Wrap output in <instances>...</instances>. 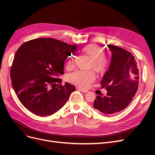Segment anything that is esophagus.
<instances>
[{
  "mask_svg": "<svg viewBox=\"0 0 155 155\" xmlns=\"http://www.w3.org/2000/svg\"><path fill=\"white\" fill-rule=\"evenodd\" d=\"M79 91H81V92H83V93H87V92H88V91L84 90V89H82V88H79Z\"/></svg>",
  "mask_w": 155,
  "mask_h": 155,
  "instance_id": "obj_1",
  "label": "esophagus"
}]
</instances>
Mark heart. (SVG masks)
<instances>
[{
	"label": "heart",
	"instance_id": "b5f03b06",
	"mask_svg": "<svg viewBox=\"0 0 155 155\" xmlns=\"http://www.w3.org/2000/svg\"><path fill=\"white\" fill-rule=\"evenodd\" d=\"M82 52L90 58L88 68H92L97 74H103L105 72L109 64V60L104 54V49L96 44L88 45L81 49ZM74 56L70 55L64 61V67L69 70L74 67ZM95 79V75L91 70L81 71L77 70L67 75V80L73 85L87 88L90 83Z\"/></svg>",
	"mask_w": 155,
	"mask_h": 155
}]
</instances>
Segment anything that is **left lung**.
<instances>
[{
    "label": "left lung",
    "mask_w": 155,
    "mask_h": 155,
    "mask_svg": "<svg viewBox=\"0 0 155 155\" xmlns=\"http://www.w3.org/2000/svg\"><path fill=\"white\" fill-rule=\"evenodd\" d=\"M112 52L109 68L101 81L107 96H97L93 107L110 115L125 109L132 101L139 85L138 64L129 51L117 46L107 45ZM107 48V47H106Z\"/></svg>",
    "instance_id": "1"
}]
</instances>
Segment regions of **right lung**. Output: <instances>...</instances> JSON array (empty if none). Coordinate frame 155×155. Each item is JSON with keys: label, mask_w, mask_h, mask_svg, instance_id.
Instances as JSON below:
<instances>
[{"label": "right lung", "mask_w": 155, "mask_h": 155, "mask_svg": "<svg viewBox=\"0 0 155 155\" xmlns=\"http://www.w3.org/2000/svg\"><path fill=\"white\" fill-rule=\"evenodd\" d=\"M77 45L52 38L23 43L16 51L10 70L12 87L21 104L37 116L54 114L76 90L68 83L57 85L64 74V61Z\"/></svg>", "instance_id": "1"}]
</instances>
